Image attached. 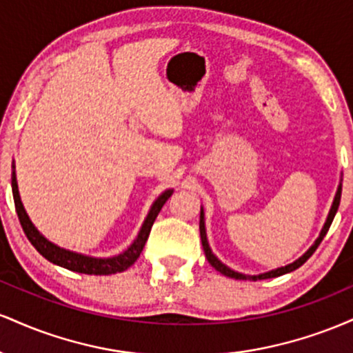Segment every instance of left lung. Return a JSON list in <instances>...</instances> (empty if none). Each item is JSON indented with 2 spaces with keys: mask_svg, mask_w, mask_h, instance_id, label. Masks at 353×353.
<instances>
[{
  "mask_svg": "<svg viewBox=\"0 0 353 353\" xmlns=\"http://www.w3.org/2000/svg\"><path fill=\"white\" fill-rule=\"evenodd\" d=\"M340 196H342V185H339L337 194H335L334 204H332V209H330V212H329V217H327V222H325V225H323V229H322V232H320L319 239H317V241H315V244L312 245L310 249L307 250V252L303 254L301 259H299V261H295L294 264H289V265H285V267H281V269L270 270V272H267V274L250 275V277H245V275H242V274H239V272H234V270H230L229 267H225L224 264H222L221 261H219V259L216 257V255H214L212 252H210V247H209V244H208V237H205L204 214H202V210H201V222H199V229H201V241H202V247H204L205 259H208L209 264L212 265L214 269H216V270H219V272H221V274L228 275V277H230V279H241V281H244V279H250V281H261V279H272V277H279V275H283V274H287V272H292V270L299 269V267H301L302 264H305V262L309 261L310 255L314 254L315 250H317V247L320 245V242L323 241V237H325V234L329 232L332 221H334L335 214H337V209H339V205H340Z\"/></svg>",
  "mask_w": 353,
  "mask_h": 353,
  "instance_id": "left-lung-1",
  "label": "left lung"
}]
</instances>
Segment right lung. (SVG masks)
Listing matches in <instances>:
<instances>
[{
  "mask_svg": "<svg viewBox=\"0 0 353 353\" xmlns=\"http://www.w3.org/2000/svg\"><path fill=\"white\" fill-rule=\"evenodd\" d=\"M11 185H13L14 208H16V212H18L19 222H21L24 234H26V237L30 239L31 244L34 245V249L38 250L44 259H48V261L52 262V264H58L61 267H64V269L72 270V272L89 274V275H109V274L124 272L125 269H129V267L134 264L137 257H139L141 252H143L145 241H148L149 232H151V228L154 221H156L157 214L161 212V209H163L165 201L172 196V190H165L164 194H161V196L157 197V201L154 202L151 210H149L148 217H145L139 236H137L134 244L129 247L125 252L111 259H92V257H86V255L70 252V250L66 249H61V247L51 244L50 241H46V239L38 232V229L34 228L33 222L30 221L26 210L23 208L21 199H19V194H18V185H16L14 172H13Z\"/></svg>",
  "mask_w": 353,
  "mask_h": 353,
  "instance_id": "right-lung-1",
  "label": "right lung"
}]
</instances>
